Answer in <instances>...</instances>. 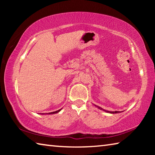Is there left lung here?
Returning <instances> with one entry per match:
<instances>
[{"label": "left lung", "instance_id": "left-lung-1", "mask_svg": "<svg viewBox=\"0 0 155 155\" xmlns=\"http://www.w3.org/2000/svg\"><path fill=\"white\" fill-rule=\"evenodd\" d=\"M96 107H97V108H98L99 109H101V110H103V111H105V112H107V113H109V114H118V113H120V111H107V110H104V109H103V108H101V107H98V106H96Z\"/></svg>", "mask_w": 155, "mask_h": 155}]
</instances>
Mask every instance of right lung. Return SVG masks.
<instances>
[{
	"label": "right lung",
	"instance_id": "right-lung-1",
	"mask_svg": "<svg viewBox=\"0 0 155 155\" xmlns=\"http://www.w3.org/2000/svg\"><path fill=\"white\" fill-rule=\"evenodd\" d=\"M62 109H59V110H58V111H54V112H51V113H48V114H57V113H59L60 111H61Z\"/></svg>",
	"mask_w": 155,
	"mask_h": 155
}]
</instances>
